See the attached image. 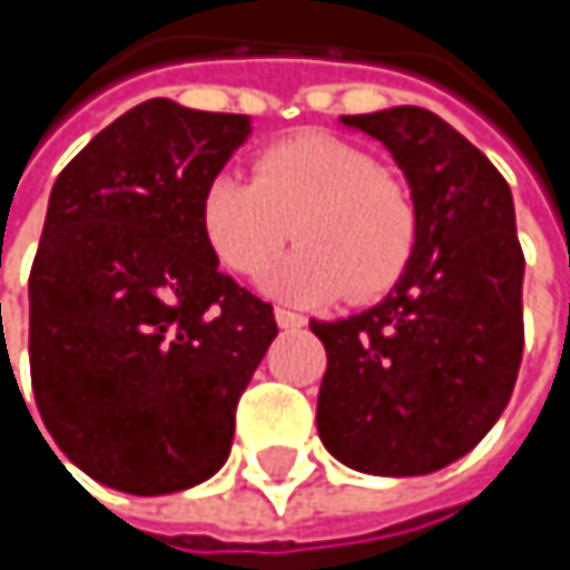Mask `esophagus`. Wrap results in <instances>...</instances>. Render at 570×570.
I'll use <instances>...</instances> for the list:
<instances>
[{
	"label": "esophagus",
	"mask_w": 570,
	"mask_h": 570,
	"mask_svg": "<svg viewBox=\"0 0 570 570\" xmlns=\"http://www.w3.org/2000/svg\"><path fill=\"white\" fill-rule=\"evenodd\" d=\"M274 320H277V326H281V330H296V326H303V323H306L299 313L284 309V306H277V309H274Z\"/></svg>",
	"instance_id": "34e87169"
}]
</instances>
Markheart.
Segmentation results:
<instances>
[{"label": "heart", "mask_w": 570, "mask_h": 570, "mask_svg": "<svg viewBox=\"0 0 570 570\" xmlns=\"http://www.w3.org/2000/svg\"><path fill=\"white\" fill-rule=\"evenodd\" d=\"M200 224L217 261L240 277L264 271L289 240L299 247L267 289L293 303L346 296L370 303L409 271L419 244L412 190L336 135L303 131L254 158V180L217 174L200 197Z\"/></svg>", "instance_id": "obj_1"}]
</instances>
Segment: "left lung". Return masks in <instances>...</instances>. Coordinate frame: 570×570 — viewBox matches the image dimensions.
<instances>
[{
  "label": "left lung",
  "instance_id": "obj_1",
  "mask_svg": "<svg viewBox=\"0 0 570 570\" xmlns=\"http://www.w3.org/2000/svg\"><path fill=\"white\" fill-rule=\"evenodd\" d=\"M383 141L419 207L396 289L366 313L309 330L326 346L316 429L370 475H429L482 442L521 366L524 254L505 177L425 108L346 115Z\"/></svg>",
  "mask_w": 570,
  "mask_h": 570
}]
</instances>
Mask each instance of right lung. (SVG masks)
I'll return each mask as SVG.
<instances>
[{"instance_id":"1","label":"right lung","mask_w":570,"mask_h":570,"mask_svg":"<svg viewBox=\"0 0 570 570\" xmlns=\"http://www.w3.org/2000/svg\"><path fill=\"white\" fill-rule=\"evenodd\" d=\"M247 135V115L151 98L52 187L29 274L32 393L58 449L108 489L168 495L230 455L277 320L217 267L200 197Z\"/></svg>"}]
</instances>
